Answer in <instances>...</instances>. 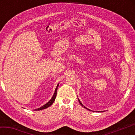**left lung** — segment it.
<instances>
[{"mask_svg":"<svg viewBox=\"0 0 135 135\" xmlns=\"http://www.w3.org/2000/svg\"><path fill=\"white\" fill-rule=\"evenodd\" d=\"M78 100H79V102H80V104H81V105L82 107H84V108H86V109H89L88 108H86V107H84V106L83 105L81 104V102H80V100L79 99V98H78ZM89 110H90V109H89Z\"/></svg>","mask_w":135,"mask_h":135,"instance_id":"left-lung-1","label":"left lung"}]
</instances>
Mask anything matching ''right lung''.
Segmentation results:
<instances>
[{
	"label": "right lung",
	"mask_w": 135,
	"mask_h": 135,
	"mask_svg": "<svg viewBox=\"0 0 135 135\" xmlns=\"http://www.w3.org/2000/svg\"><path fill=\"white\" fill-rule=\"evenodd\" d=\"M58 86H59V84H58V85H57V86H56V88L55 89V93H54V94L53 95V97H52V98H51V99L49 101L47 102V103L45 104L44 105H43L42 107H40V108H38L37 109H35V111H39V110H42V109H46V108H48L49 107L51 106V105L54 103V102L55 101V98H56V97L57 89H58Z\"/></svg>",
	"instance_id": "obj_1"
}]
</instances>
